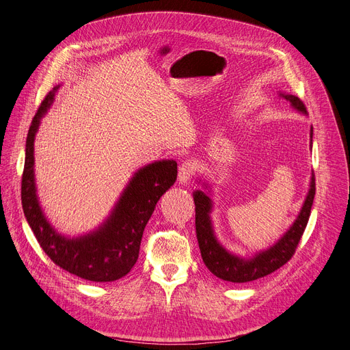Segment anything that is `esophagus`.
<instances>
[{
    "mask_svg": "<svg viewBox=\"0 0 350 350\" xmlns=\"http://www.w3.org/2000/svg\"><path fill=\"white\" fill-rule=\"evenodd\" d=\"M194 172H196L194 163H191L190 160L183 161L178 169V181L181 185H186V183L194 176Z\"/></svg>",
    "mask_w": 350,
    "mask_h": 350,
    "instance_id": "34e87169",
    "label": "esophagus"
}]
</instances>
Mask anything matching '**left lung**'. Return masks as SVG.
Returning a JSON list of instances; mask_svg holds the SVG:
<instances>
[{
  "mask_svg": "<svg viewBox=\"0 0 350 350\" xmlns=\"http://www.w3.org/2000/svg\"><path fill=\"white\" fill-rule=\"evenodd\" d=\"M280 95L285 98L297 110H299V112L306 113V107L298 96L284 94ZM312 135H314V129L310 127V142ZM193 196L196 204V234L201 256H203L206 267L219 280L240 284L250 282L277 271L278 268L285 265L292 258V255L295 254V250L308 224L312 203H314L315 174L312 173L310 189L308 191L305 203L301 208L299 215L295 219V223L291 226V228L284 234V237H281V240L277 244H273L265 251L258 252L251 260H244L240 258V256L232 255L226 248L219 245L214 235L210 218L213 207L211 198L200 190L194 191Z\"/></svg>",
  "mask_w": 350,
  "mask_h": 350,
  "instance_id": "1",
  "label": "left lung"
}]
</instances>
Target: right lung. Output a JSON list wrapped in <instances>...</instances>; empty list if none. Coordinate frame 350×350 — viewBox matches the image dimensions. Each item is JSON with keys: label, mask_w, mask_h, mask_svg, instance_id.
<instances>
[{"label": "right lung", "mask_w": 350, "mask_h": 350, "mask_svg": "<svg viewBox=\"0 0 350 350\" xmlns=\"http://www.w3.org/2000/svg\"><path fill=\"white\" fill-rule=\"evenodd\" d=\"M57 89L58 86L45 96L28 131L21 181L23 210L41 248L55 264L88 281L112 282L124 277L136 264L144 227L160 197L174 185L177 163L160 160L144 165L135 173L103 226L83 237H62L46 221L36 197L33 178L35 133Z\"/></svg>", "instance_id": "1"}]
</instances>
